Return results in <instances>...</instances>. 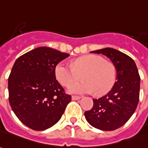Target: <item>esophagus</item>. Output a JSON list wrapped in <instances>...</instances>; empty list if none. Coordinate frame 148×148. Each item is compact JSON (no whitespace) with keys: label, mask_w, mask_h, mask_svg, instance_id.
<instances>
[{"label":"esophagus","mask_w":148,"mask_h":148,"mask_svg":"<svg viewBox=\"0 0 148 148\" xmlns=\"http://www.w3.org/2000/svg\"><path fill=\"white\" fill-rule=\"evenodd\" d=\"M81 99V96H78V95H72V99L73 100H77V99Z\"/></svg>","instance_id":"obj_1"}]
</instances>
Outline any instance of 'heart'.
Returning a JSON list of instances; mask_svg holds the SVG:
<instances>
[{
    "instance_id": "b5f03b06",
    "label": "heart",
    "mask_w": 148,
    "mask_h": 148,
    "mask_svg": "<svg viewBox=\"0 0 148 148\" xmlns=\"http://www.w3.org/2000/svg\"><path fill=\"white\" fill-rule=\"evenodd\" d=\"M57 80L67 86L81 75L83 81L69 85L68 91L73 94L93 92L95 95L106 94L116 80V67L112 62L97 55H86L76 59L72 65L59 62L55 68Z\"/></svg>"
}]
</instances>
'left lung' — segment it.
I'll use <instances>...</instances> for the list:
<instances>
[{
  "instance_id": "left-lung-1",
  "label": "left lung",
  "mask_w": 148,
  "mask_h": 148,
  "mask_svg": "<svg viewBox=\"0 0 148 148\" xmlns=\"http://www.w3.org/2000/svg\"><path fill=\"white\" fill-rule=\"evenodd\" d=\"M108 57L116 70V80L111 91L93 99V107L84 115L89 124L111 131L125 125L135 111L139 100L140 76L135 62L128 55L111 48L92 51Z\"/></svg>"
}]
</instances>
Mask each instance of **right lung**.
Segmentation results:
<instances>
[{
    "mask_svg": "<svg viewBox=\"0 0 148 148\" xmlns=\"http://www.w3.org/2000/svg\"><path fill=\"white\" fill-rule=\"evenodd\" d=\"M70 54L40 47L19 57L8 79L9 101L22 123L45 130L61 119L71 95L56 79L55 68Z\"/></svg>",
    "mask_w": 148,
    "mask_h": 148,
    "instance_id": "1",
    "label": "right lung"
}]
</instances>
